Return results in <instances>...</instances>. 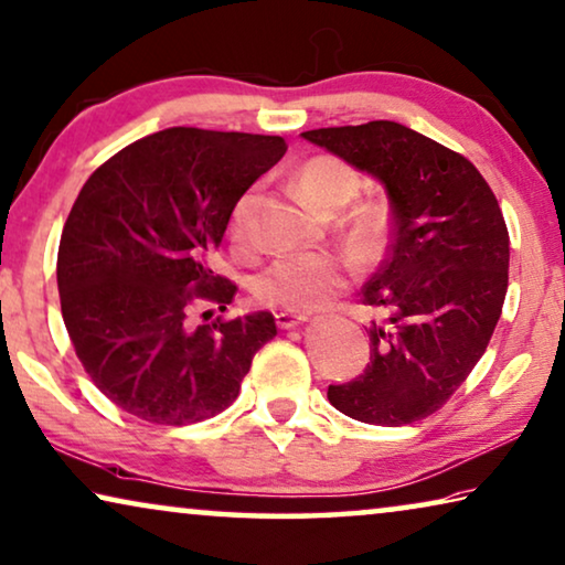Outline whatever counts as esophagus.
Instances as JSON below:
<instances>
[{
  "mask_svg": "<svg viewBox=\"0 0 565 565\" xmlns=\"http://www.w3.org/2000/svg\"><path fill=\"white\" fill-rule=\"evenodd\" d=\"M301 322H307L305 315H291V311H276V324L281 327V330H291V327H299Z\"/></svg>",
  "mask_w": 565,
  "mask_h": 565,
  "instance_id": "obj_1",
  "label": "esophagus"
}]
</instances>
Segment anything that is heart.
I'll use <instances>...</instances> for the list:
<instances>
[{"label": "heart", "mask_w": 565, "mask_h": 565, "mask_svg": "<svg viewBox=\"0 0 565 565\" xmlns=\"http://www.w3.org/2000/svg\"><path fill=\"white\" fill-rule=\"evenodd\" d=\"M299 195L311 207L322 213H337L348 202L360 195L363 180L348 162L332 154H317L307 159L297 170ZM254 195L238 198L231 217L228 235L238 248L248 246V215ZM391 231V205L385 198L360 200L355 207L344 215L342 233L358 258L373 260L388 241ZM348 260L330 250H305V254H284L258 276L254 291L258 301L284 311H315L327 305L348 281Z\"/></svg>", "instance_id": "1"}]
</instances>
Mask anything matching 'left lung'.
<instances>
[{"label":"left lung","instance_id":"obj_1","mask_svg":"<svg viewBox=\"0 0 565 565\" xmlns=\"http://www.w3.org/2000/svg\"><path fill=\"white\" fill-rule=\"evenodd\" d=\"M385 184L393 238L363 286L370 363L327 398L344 416L406 426L439 411L492 340L508 294L510 235L500 202L459 151L395 121L305 131Z\"/></svg>","mask_w":565,"mask_h":565}]
</instances>
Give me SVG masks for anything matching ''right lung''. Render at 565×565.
<instances>
[{
    "label": "right lung",
    "instance_id": "right-lung-1",
    "mask_svg": "<svg viewBox=\"0 0 565 565\" xmlns=\"http://www.w3.org/2000/svg\"><path fill=\"white\" fill-rule=\"evenodd\" d=\"M286 151L281 137L149 134L88 177L63 225L57 291L75 355L96 388L149 424L213 418L238 398L250 360L274 340L268 311L192 327L235 286L210 260L231 210Z\"/></svg>",
    "mask_w": 565,
    "mask_h": 565
}]
</instances>
